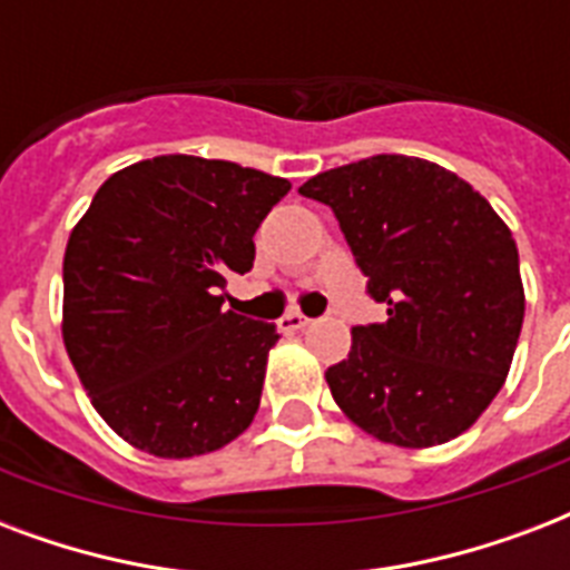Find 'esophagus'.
Returning <instances> with one entry per match:
<instances>
[{
    "mask_svg": "<svg viewBox=\"0 0 570 570\" xmlns=\"http://www.w3.org/2000/svg\"><path fill=\"white\" fill-rule=\"evenodd\" d=\"M307 325H311V320H307V316L298 311L286 313L284 320H281V331H304Z\"/></svg>",
    "mask_w": 570,
    "mask_h": 570,
    "instance_id": "esophagus-1",
    "label": "esophagus"
}]
</instances>
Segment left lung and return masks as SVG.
Instances as JSON below:
<instances>
[{
    "mask_svg": "<svg viewBox=\"0 0 570 570\" xmlns=\"http://www.w3.org/2000/svg\"><path fill=\"white\" fill-rule=\"evenodd\" d=\"M298 191L334 209L366 289L387 304V322L357 325L346 361L325 373L340 411L405 450L468 432L521 337L512 230L459 174L416 156H370Z\"/></svg>",
    "mask_w": 570,
    "mask_h": 570,
    "instance_id": "8db88e82",
    "label": "left lung"
}]
</instances>
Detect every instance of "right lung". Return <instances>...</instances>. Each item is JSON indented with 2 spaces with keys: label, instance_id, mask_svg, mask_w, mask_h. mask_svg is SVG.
Instances as JSON below:
<instances>
[{
  "label": "right lung",
  "instance_id": "obj_1",
  "mask_svg": "<svg viewBox=\"0 0 570 570\" xmlns=\"http://www.w3.org/2000/svg\"><path fill=\"white\" fill-rule=\"evenodd\" d=\"M284 177L200 156L111 174L65 250L61 337L97 414L136 450L195 459L259 407L272 322L222 311L224 275L254 266V233Z\"/></svg>",
  "mask_w": 570,
  "mask_h": 570
}]
</instances>
